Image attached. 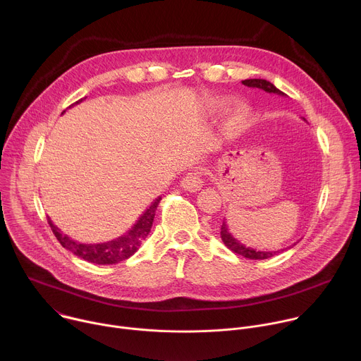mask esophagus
Listing matches in <instances>:
<instances>
[{"label": "esophagus", "mask_w": 361, "mask_h": 361, "mask_svg": "<svg viewBox=\"0 0 361 361\" xmlns=\"http://www.w3.org/2000/svg\"><path fill=\"white\" fill-rule=\"evenodd\" d=\"M181 187L187 191H191V192H195V191L201 190V187H202L201 173H198V171L187 173L184 176V178L181 180Z\"/></svg>", "instance_id": "34e87169"}]
</instances>
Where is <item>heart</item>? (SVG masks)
<instances>
[{
  "label": "heart",
  "mask_w": 361,
  "mask_h": 361,
  "mask_svg": "<svg viewBox=\"0 0 361 361\" xmlns=\"http://www.w3.org/2000/svg\"><path fill=\"white\" fill-rule=\"evenodd\" d=\"M227 104V101L226 99H219V101H214V106L216 107H224ZM241 120H243V116L241 114H237L235 117H234V124H238V123H241Z\"/></svg>",
  "instance_id": "b5f03b06"
}]
</instances>
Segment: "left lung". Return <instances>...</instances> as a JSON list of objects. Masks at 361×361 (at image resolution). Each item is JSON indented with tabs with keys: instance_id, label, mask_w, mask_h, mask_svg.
<instances>
[{
	"instance_id": "8db88e82",
	"label": "left lung",
	"mask_w": 361,
	"mask_h": 361,
	"mask_svg": "<svg viewBox=\"0 0 361 361\" xmlns=\"http://www.w3.org/2000/svg\"><path fill=\"white\" fill-rule=\"evenodd\" d=\"M244 85L250 87V88H259V90H263L269 94H277L280 97H286V94L283 91H280L274 84H271L270 81L267 80H263V78H250V80H244L241 81ZM304 120V118H302ZM305 121V120H304ZM220 235H221V240L223 243L227 245V248H230L231 251L245 257V259H251V260H266V259H270V257L276 255L277 252L280 251H284L283 250H277V251H262V250H255V248H251V247H247L244 245L243 243H240L237 238L233 237V234L230 233L228 227H227V223H226V219L223 220V224H221V231H220ZM295 244V243H294ZM293 244V245H294Z\"/></svg>"
}]
</instances>
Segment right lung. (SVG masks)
<instances>
[{"label": "right lung", "mask_w": 361, "mask_h": 361, "mask_svg": "<svg viewBox=\"0 0 361 361\" xmlns=\"http://www.w3.org/2000/svg\"><path fill=\"white\" fill-rule=\"evenodd\" d=\"M81 101L82 98L74 102V104H78ZM160 200L161 197H157L154 200L149 207L140 216L137 223L124 235L107 243H98V244L80 243L77 240H73L67 234H64L57 226H54V223L51 221L49 217H48V224L51 230H53L54 235L57 237V240L60 241V244L68 251H71L73 254H75L77 257H81L82 260L94 264H117L123 260H127L128 257H131L138 250L141 243L147 238L148 233L151 231L154 216H156V210L159 207Z\"/></svg>", "instance_id": "right-lung-1"}]
</instances>
